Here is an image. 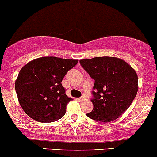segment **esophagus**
<instances>
[{"label": "esophagus", "mask_w": 157, "mask_h": 157, "mask_svg": "<svg viewBox=\"0 0 157 157\" xmlns=\"http://www.w3.org/2000/svg\"><path fill=\"white\" fill-rule=\"evenodd\" d=\"M78 100H79L80 101H85V100H86V98L82 96V97L79 98H78Z\"/></svg>", "instance_id": "obj_1"}]
</instances>
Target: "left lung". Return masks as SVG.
I'll use <instances>...</instances> for the list:
<instances>
[{
	"mask_svg": "<svg viewBox=\"0 0 157 157\" xmlns=\"http://www.w3.org/2000/svg\"><path fill=\"white\" fill-rule=\"evenodd\" d=\"M80 64L94 79V109L87 117L101 122L118 118L130 106L138 90L135 70L117 57L81 59Z\"/></svg>",
	"mask_w": 157,
	"mask_h": 157,
	"instance_id": "1",
	"label": "left lung"
}]
</instances>
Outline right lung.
<instances>
[{
    "instance_id": "1",
    "label": "right lung",
    "mask_w": 157,
    "mask_h": 157,
    "mask_svg": "<svg viewBox=\"0 0 157 157\" xmlns=\"http://www.w3.org/2000/svg\"><path fill=\"white\" fill-rule=\"evenodd\" d=\"M78 60L47 56L25 65L15 82L23 110L31 118L44 123L62 118L71 98L66 94L62 80Z\"/></svg>"
}]
</instances>
